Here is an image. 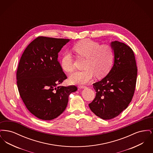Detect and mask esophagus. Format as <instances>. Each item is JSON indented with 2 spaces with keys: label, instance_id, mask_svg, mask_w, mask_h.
Returning a JSON list of instances; mask_svg holds the SVG:
<instances>
[{
  "label": "esophagus",
  "instance_id": "obj_1",
  "mask_svg": "<svg viewBox=\"0 0 153 153\" xmlns=\"http://www.w3.org/2000/svg\"><path fill=\"white\" fill-rule=\"evenodd\" d=\"M78 87L81 89V88H86V86H84V85H79Z\"/></svg>",
  "mask_w": 153,
  "mask_h": 153
}]
</instances>
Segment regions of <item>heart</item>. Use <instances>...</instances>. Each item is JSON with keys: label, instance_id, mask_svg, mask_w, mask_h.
Here are the masks:
<instances>
[{"label": "heart", "instance_id": "obj_1", "mask_svg": "<svg viewBox=\"0 0 153 153\" xmlns=\"http://www.w3.org/2000/svg\"><path fill=\"white\" fill-rule=\"evenodd\" d=\"M73 50L77 56L86 58L83 71L74 73L70 77L73 83L85 84L92 80L94 76L102 78L107 75L111 69L115 53L108 45H101L97 41L86 39L75 44ZM62 68L68 73H72L75 70L73 56L69 51H66L61 59Z\"/></svg>", "mask_w": 153, "mask_h": 153}]
</instances>
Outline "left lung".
<instances>
[{"label":"left lung","mask_w":153,"mask_h":153,"mask_svg":"<svg viewBox=\"0 0 153 153\" xmlns=\"http://www.w3.org/2000/svg\"><path fill=\"white\" fill-rule=\"evenodd\" d=\"M111 47L115 53L114 65L107 76L93 84L96 96L89 104L95 115L104 120L117 117L127 108L134 94L137 77L131 48L117 41L111 42Z\"/></svg>","instance_id":"8db88e82"}]
</instances>
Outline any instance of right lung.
Returning <instances> with one entry per match:
<instances>
[{"label": "right lung", "mask_w": 153, "mask_h": 153, "mask_svg": "<svg viewBox=\"0 0 153 153\" xmlns=\"http://www.w3.org/2000/svg\"><path fill=\"white\" fill-rule=\"evenodd\" d=\"M69 39L38 36L27 46L20 59L16 83L22 101L36 117L51 120L65 109L74 85L59 86L67 79L58 53Z\"/></svg>", "instance_id": "right-lung-1"}]
</instances>
